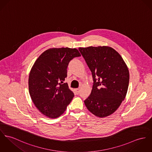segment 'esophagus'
Returning <instances> with one entry per match:
<instances>
[{
  "label": "esophagus",
  "instance_id": "1",
  "mask_svg": "<svg viewBox=\"0 0 152 152\" xmlns=\"http://www.w3.org/2000/svg\"><path fill=\"white\" fill-rule=\"evenodd\" d=\"M76 91L77 94L79 93V92H80V88H76Z\"/></svg>",
  "mask_w": 152,
  "mask_h": 152
}]
</instances>
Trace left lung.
<instances>
[{"instance_id":"obj_1","label":"left lung","mask_w":152,"mask_h":152,"mask_svg":"<svg viewBox=\"0 0 152 152\" xmlns=\"http://www.w3.org/2000/svg\"><path fill=\"white\" fill-rule=\"evenodd\" d=\"M79 50L92 73L93 86L84 101L95 116L105 117L113 113L126 98L129 75L121 56L109 46L79 47Z\"/></svg>"}]
</instances>
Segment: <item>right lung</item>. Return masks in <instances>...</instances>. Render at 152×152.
<instances>
[{
  "mask_svg": "<svg viewBox=\"0 0 152 152\" xmlns=\"http://www.w3.org/2000/svg\"><path fill=\"white\" fill-rule=\"evenodd\" d=\"M80 56L76 48H52L36 60L29 75V92L35 106L45 116L59 117L70 104L74 94L66 83H62L70 60Z\"/></svg>",
  "mask_w": 152,
  "mask_h": 152,
  "instance_id": "add662e5",
  "label": "right lung"
}]
</instances>
